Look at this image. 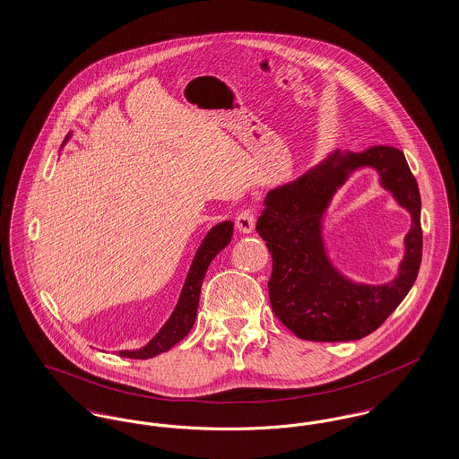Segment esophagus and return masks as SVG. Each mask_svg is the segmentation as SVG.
Here are the masks:
<instances>
[{
	"instance_id": "obj_1",
	"label": "esophagus",
	"mask_w": 459,
	"mask_h": 459,
	"mask_svg": "<svg viewBox=\"0 0 459 459\" xmlns=\"http://www.w3.org/2000/svg\"><path fill=\"white\" fill-rule=\"evenodd\" d=\"M255 213H253V210L251 208H246V210H242L239 215H238V219H236V227L239 229V232L242 234H249V232H253V229H255Z\"/></svg>"
}]
</instances>
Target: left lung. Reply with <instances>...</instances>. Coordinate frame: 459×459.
I'll return each instance as SVG.
<instances>
[{
  "instance_id": "left-lung-1",
  "label": "left lung",
  "mask_w": 459,
  "mask_h": 459,
  "mask_svg": "<svg viewBox=\"0 0 459 459\" xmlns=\"http://www.w3.org/2000/svg\"><path fill=\"white\" fill-rule=\"evenodd\" d=\"M371 166L385 188L412 215L407 253L398 277L387 285H358L327 260L321 220L351 171ZM256 230L272 255L268 281L275 316L299 339L315 342L358 341L380 327L413 287L421 263V199L403 152L373 146L361 153L335 152L320 165L264 197Z\"/></svg>"
}]
</instances>
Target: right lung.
<instances>
[{
	"label": "right lung",
	"instance_id": "obj_1",
	"mask_svg": "<svg viewBox=\"0 0 459 459\" xmlns=\"http://www.w3.org/2000/svg\"><path fill=\"white\" fill-rule=\"evenodd\" d=\"M232 232H234V223L227 220V221H221L219 225H215L206 234V238L201 242L193 264L189 268L186 284L182 287V292H180V298L175 306L172 316L167 320V324L144 348L135 351H120L122 358H132V359L154 358V356L170 350L189 333V330L196 322L199 292H201L204 273H206L212 260L230 242Z\"/></svg>",
	"mask_w": 459,
	"mask_h": 459
}]
</instances>
